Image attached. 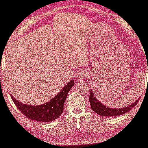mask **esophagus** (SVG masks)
Instances as JSON below:
<instances>
[{
	"instance_id": "obj_1",
	"label": "esophagus",
	"mask_w": 148,
	"mask_h": 148,
	"mask_svg": "<svg viewBox=\"0 0 148 148\" xmlns=\"http://www.w3.org/2000/svg\"><path fill=\"white\" fill-rule=\"evenodd\" d=\"M86 77H87L86 71H82L81 72H80L78 74H77V77H78L79 79H80V80H83V79H85Z\"/></svg>"
}]
</instances>
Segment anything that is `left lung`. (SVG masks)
<instances>
[{"label":"left lung","instance_id":"obj_1","mask_svg":"<svg viewBox=\"0 0 148 148\" xmlns=\"http://www.w3.org/2000/svg\"><path fill=\"white\" fill-rule=\"evenodd\" d=\"M89 101L90 104L91 108L93 111H95L97 114L99 115L105 117H113V116H119L120 115L126 113L128 111H130L132 108L135 107L136 104L138 102V99L131 104L130 106H127V108H119V109H114V108H108L105 106L104 105L102 104L100 101L96 99V97L94 95L93 92L90 91V97H89Z\"/></svg>","mask_w":148,"mask_h":148}]
</instances>
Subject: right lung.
Segmentation results:
<instances>
[{
	"label": "right lung",
	"mask_w": 148,
	"mask_h": 148,
	"mask_svg": "<svg viewBox=\"0 0 148 148\" xmlns=\"http://www.w3.org/2000/svg\"><path fill=\"white\" fill-rule=\"evenodd\" d=\"M74 84V80L70 81L56 96L49 102L41 106L23 104L15 99L11 94L10 96L18 110L28 119L48 123L57 119L63 113L64 103L66 100L67 95Z\"/></svg>",
	"instance_id": "right-lung-1"
}]
</instances>
